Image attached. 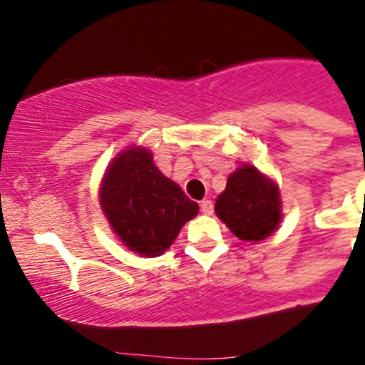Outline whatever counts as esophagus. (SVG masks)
Masks as SVG:
<instances>
[{
    "label": "esophagus",
    "mask_w": 365,
    "mask_h": 365,
    "mask_svg": "<svg viewBox=\"0 0 365 365\" xmlns=\"http://www.w3.org/2000/svg\"><path fill=\"white\" fill-rule=\"evenodd\" d=\"M201 212L205 213V215H212L213 213V203L210 200H203L201 201Z\"/></svg>",
    "instance_id": "obj_1"
}]
</instances>
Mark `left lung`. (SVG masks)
<instances>
[{"label": "left lung", "mask_w": 365, "mask_h": 365, "mask_svg": "<svg viewBox=\"0 0 365 365\" xmlns=\"http://www.w3.org/2000/svg\"><path fill=\"white\" fill-rule=\"evenodd\" d=\"M281 194L274 180L254 165H242L231 173L226 189L217 197L215 213L235 237L261 242L281 222Z\"/></svg>", "instance_id": "8db88e82"}]
</instances>
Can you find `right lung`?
Masks as SVG:
<instances>
[{
    "mask_svg": "<svg viewBox=\"0 0 365 365\" xmlns=\"http://www.w3.org/2000/svg\"><path fill=\"white\" fill-rule=\"evenodd\" d=\"M101 206L125 247L148 257L164 254L200 210L141 146L123 150L109 164L101 183Z\"/></svg>",
    "mask_w": 365,
    "mask_h": 365,
    "instance_id": "obj_1",
    "label": "right lung"
}]
</instances>
